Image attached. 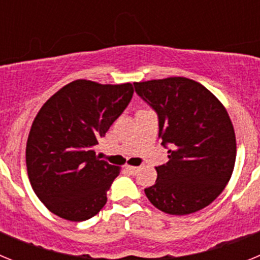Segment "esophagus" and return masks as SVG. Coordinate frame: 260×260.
Listing matches in <instances>:
<instances>
[{
    "label": "esophagus",
    "mask_w": 260,
    "mask_h": 260,
    "mask_svg": "<svg viewBox=\"0 0 260 260\" xmlns=\"http://www.w3.org/2000/svg\"><path fill=\"white\" fill-rule=\"evenodd\" d=\"M126 169H127L128 173L133 174V176H135V174L138 173V171H139V168H138V167H128V165L126 167Z\"/></svg>",
    "instance_id": "obj_1"
}]
</instances>
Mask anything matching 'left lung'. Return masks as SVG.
I'll return each mask as SVG.
<instances>
[{"label": "left lung", "mask_w": 260, "mask_h": 260, "mask_svg": "<svg viewBox=\"0 0 260 260\" xmlns=\"http://www.w3.org/2000/svg\"><path fill=\"white\" fill-rule=\"evenodd\" d=\"M135 92L158 117V137L169 146V161L156 167L147 198L169 215H189L212 203L231 180L236 134L220 100L183 77L135 82Z\"/></svg>", "instance_id": "8db88e82"}]
</instances>
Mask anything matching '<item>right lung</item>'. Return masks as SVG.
Returning a JSON list of instances; mask_svg holds the SVG:
<instances>
[{
	"instance_id": "1",
	"label": "right lung",
	"mask_w": 260,
	"mask_h": 260,
	"mask_svg": "<svg viewBox=\"0 0 260 260\" xmlns=\"http://www.w3.org/2000/svg\"><path fill=\"white\" fill-rule=\"evenodd\" d=\"M134 93L132 83L78 79L62 87L36 114L26 147L29 182L45 207L70 221L100 212L119 168L95 147Z\"/></svg>"
}]
</instances>
